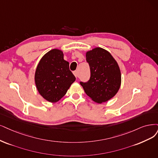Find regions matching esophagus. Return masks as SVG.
<instances>
[{
    "label": "esophagus",
    "instance_id": "34e87169",
    "mask_svg": "<svg viewBox=\"0 0 158 158\" xmlns=\"http://www.w3.org/2000/svg\"><path fill=\"white\" fill-rule=\"evenodd\" d=\"M73 74H74V75L75 76V77H78V72H77V71L73 72Z\"/></svg>",
    "mask_w": 158,
    "mask_h": 158
}]
</instances>
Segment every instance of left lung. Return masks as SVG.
<instances>
[{
	"instance_id": "obj_1",
	"label": "left lung",
	"mask_w": 158,
	"mask_h": 158,
	"mask_svg": "<svg viewBox=\"0 0 158 158\" xmlns=\"http://www.w3.org/2000/svg\"><path fill=\"white\" fill-rule=\"evenodd\" d=\"M86 60L90 69V77L80 84L87 96L102 103L118 92L121 85V73L118 63L110 52L101 48L86 52Z\"/></svg>"
}]
</instances>
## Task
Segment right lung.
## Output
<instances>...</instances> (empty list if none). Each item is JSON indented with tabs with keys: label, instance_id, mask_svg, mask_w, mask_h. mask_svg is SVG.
I'll return each instance as SVG.
<instances>
[{
	"label": "right lung",
	"instance_id": "obj_1",
	"mask_svg": "<svg viewBox=\"0 0 158 158\" xmlns=\"http://www.w3.org/2000/svg\"><path fill=\"white\" fill-rule=\"evenodd\" d=\"M34 79L40 94L47 101L55 103L66 94L75 77L69 70V62L64 59L63 52L54 49L41 58Z\"/></svg>",
	"mask_w": 158,
	"mask_h": 158
}]
</instances>
